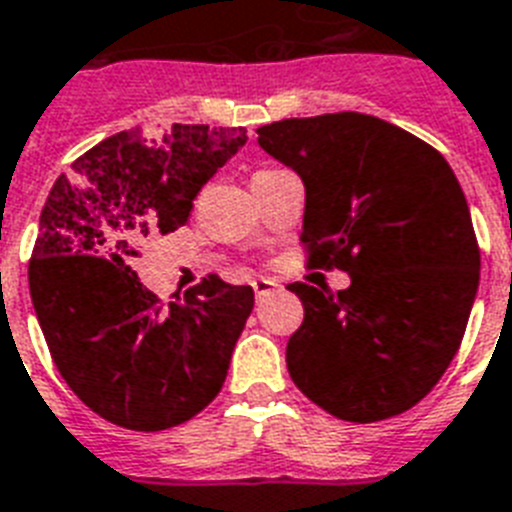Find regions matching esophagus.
<instances>
[{"mask_svg":"<svg viewBox=\"0 0 512 512\" xmlns=\"http://www.w3.org/2000/svg\"><path fill=\"white\" fill-rule=\"evenodd\" d=\"M277 282L274 280H264V277H259V280H253V293H256V301H264L266 295H272L274 290H277Z\"/></svg>","mask_w":512,"mask_h":512,"instance_id":"34e87169","label":"esophagus"}]
</instances>
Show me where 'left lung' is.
<instances>
[{"label":"left lung","instance_id":"1","mask_svg":"<svg viewBox=\"0 0 512 512\" xmlns=\"http://www.w3.org/2000/svg\"><path fill=\"white\" fill-rule=\"evenodd\" d=\"M256 133L306 185V264L350 274L337 293L290 285L303 303L287 340L295 387L353 424L411 411L458 353L479 287L458 177L434 146L371 114L293 117Z\"/></svg>","mask_w":512,"mask_h":512}]
</instances>
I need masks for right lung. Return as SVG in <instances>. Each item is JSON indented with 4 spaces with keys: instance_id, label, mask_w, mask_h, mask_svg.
<instances>
[{
    "instance_id": "obj_1",
    "label": "right lung",
    "mask_w": 512,
    "mask_h": 512,
    "mask_svg": "<svg viewBox=\"0 0 512 512\" xmlns=\"http://www.w3.org/2000/svg\"><path fill=\"white\" fill-rule=\"evenodd\" d=\"M248 141L246 128L180 125L104 138L49 190L28 285L54 366L101 418L162 432L225 384L253 287L209 274L162 303L133 272L143 240L183 227L193 198Z\"/></svg>"
}]
</instances>
